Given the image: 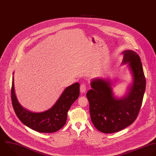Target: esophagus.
I'll return each instance as SVG.
<instances>
[{
  "label": "esophagus",
  "mask_w": 156,
  "mask_h": 156,
  "mask_svg": "<svg viewBox=\"0 0 156 156\" xmlns=\"http://www.w3.org/2000/svg\"><path fill=\"white\" fill-rule=\"evenodd\" d=\"M80 91L81 93H85L86 91V85L84 83H83L80 86Z\"/></svg>",
  "instance_id": "34e87169"
}]
</instances>
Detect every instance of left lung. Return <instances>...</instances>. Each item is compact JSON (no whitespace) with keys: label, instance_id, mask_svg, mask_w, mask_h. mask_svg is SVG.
Returning a JSON list of instances; mask_svg holds the SVG:
<instances>
[{"label":"left lung","instance_id":"1","mask_svg":"<svg viewBox=\"0 0 156 156\" xmlns=\"http://www.w3.org/2000/svg\"><path fill=\"white\" fill-rule=\"evenodd\" d=\"M123 63H129L134 81L127 95L117 99L113 95L111 82L97 78L91 82L87 94L91 120L103 133H114L131 125L136 120L142 106L146 79L140 58L133 50H125Z\"/></svg>","mask_w":156,"mask_h":156}]
</instances>
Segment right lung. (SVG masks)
I'll use <instances>...</instances> for the list:
<instances>
[{"label":"right lung","mask_w":156,"mask_h":156,"mask_svg":"<svg viewBox=\"0 0 156 156\" xmlns=\"http://www.w3.org/2000/svg\"><path fill=\"white\" fill-rule=\"evenodd\" d=\"M11 95L14 111L22 123L37 132L52 133L65 125L67 112L80 95V84L76 83L67 87L51 109L41 113L26 110L19 103L14 92L13 78Z\"/></svg>","instance_id":"1"}]
</instances>
